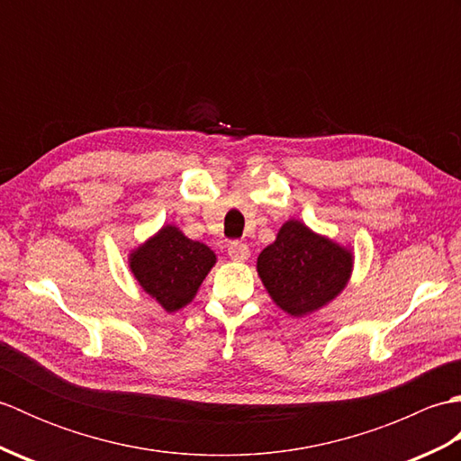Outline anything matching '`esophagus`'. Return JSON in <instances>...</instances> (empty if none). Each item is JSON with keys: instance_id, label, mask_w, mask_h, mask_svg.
I'll return each mask as SVG.
<instances>
[{"instance_id": "esophagus-1", "label": "esophagus", "mask_w": 461, "mask_h": 461, "mask_svg": "<svg viewBox=\"0 0 461 461\" xmlns=\"http://www.w3.org/2000/svg\"><path fill=\"white\" fill-rule=\"evenodd\" d=\"M228 256L233 261H246L249 258V248L246 243H240V241H233L228 246Z\"/></svg>"}]
</instances>
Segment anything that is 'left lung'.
<instances>
[{"label": "left lung", "instance_id": "8db88e82", "mask_svg": "<svg viewBox=\"0 0 461 461\" xmlns=\"http://www.w3.org/2000/svg\"><path fill=\"white\" fill-rule=\"evenodd\" d=\"M350 248L287 220L258 258V276L273 303L291 317H305L337 299L352 276Z\"/></svg>", "mask_w": 461, "mask_h": 461}]
</instances>
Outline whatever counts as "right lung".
I'll return each instance as SVG.
<instances>
[{
	"label": "right lung",
	"instance_id": "right-lung-1",
	"mask_svg": "<svg viewBox=\"0 0 461 461\" xmlns=\"http://www.w3.org/2000/svg\"><path fill=\"white\" fill-rule=\"evenodd\" d=\"M215 253L205 243L185 238L172 223L131 251L129 267L144 293L166 312L184 309L215 266Z\"/></svg>",
	"mask_w": 461,
	"mask_h": 461
}]
</instances>
